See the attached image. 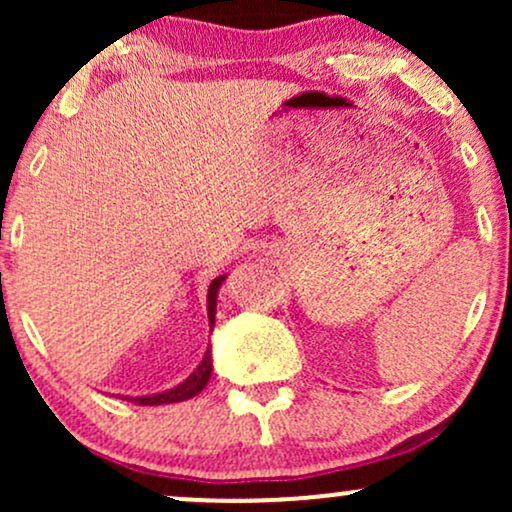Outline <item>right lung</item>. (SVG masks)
<instances>
[{"label":"right lung","instance_id":"1","mask_svg":"<svg viewBox=\"0 0 512 512\" xmlns=\"http://www.w3.org/2000/svg\"><path fill=\"white\" fill-rule=\"evenodd\" d=\"M228 274H221L216 276L214 281L209 284V293H207V315H209V332L214 330V322H216V296H219V289L221 284L226 281ZM211 344L207 346V351H204L202 361H199V366L192 370L190 375H187L185 380H182L180 385L170 387V390H163V392H156V395H142V397H129V395H120V399H127V402L132 404H142V407H158V404H173V402H185V399L199 395V392L204 390V385L209 383L211 378Z\"/></svg>","mask_w":512,"mask_h":512}]
</instances>
